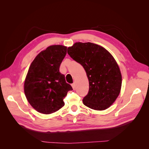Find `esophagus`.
I'll use <instances>...</instances> for the list:
<instances>
[{
  "mask_svg": "<svg viewBox=\"0 0 149 149\" xmlns=\"http://www.w3.org/2000/svg\"><path fill=\"white\" fill-rule=\"evenodd\" d=\"M71 86H72V87H73V89H75V84H74V83H73V84H71Z\"/></svg>",
  "mask_w": 149,
  "mask_h": 149,
  "instance_id": "esophagus-1",
  "label": "esophagus"
}]
</instances>
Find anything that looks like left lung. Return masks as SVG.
Wrapping results in <instances>:
<instances>
[{
  "label": "left lung",
  "mask_w": 149,
  "mask_h": 149,
  "mask_svg": "<svg viewBox=\"0 0 149 149\" xmlns=\"http://www.w3.org/2000/svg\"><path fill=\"white\" fill-rule=\"evenodd\" d=\"M71 58L81 65L89 80V91L83 104L94 110L110 107L118 97L122 85L119 66L107 50L93 43L76 42L68 48Z\"/></svg>",
  "instance_id": "1"
}]
</instances>
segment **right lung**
I'll return each instance as SVG.
<instances>
[{"label":"right lung","instance_id":"add662e5","mask_svg":"<svg viewBox=\"0 0 149 149\" xmlns=\"http://www.w3.org/2000/svg\"><path fill=\"white\" fill-rule=\"evenodd\" d=\"M66 50V47L63 45L49 46L30 65L24 92L30 105L40 113L52 114L61 109L67 93L73 90L59 70Z\"/></svg>","mask_w":149,"mask_h":149}]
</instances>
